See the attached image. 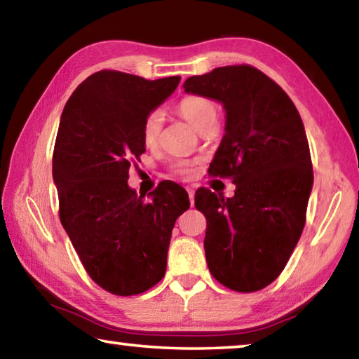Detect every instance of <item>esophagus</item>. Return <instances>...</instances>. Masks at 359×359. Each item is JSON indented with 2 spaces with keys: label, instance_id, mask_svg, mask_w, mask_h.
<instances>
[{
  "label": "esophagus",
  "instance_id": "obj_1",
  "mask_svg": "<svg viewBox=\"0 0 359 359\" xmlns=\"http://www.w3.org/2000/svg\"><path fill=\"white\" fill-rule=\"evenodd\" d=\"M187 193H188V198H190V203L193 204V201H194V190L191 187H187Z\"/></svg>",
  "mask_w": 359,
  "mask_h": 359
}]
</instances>
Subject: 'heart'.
<instances>
[{"label":"heart","instance_id":"1","mask_svg":"<svg viewBox=\"0 0 359 359\" xmlns=\"http://www.w3.org/2000/svg\"><path fill=\"white\" fill-rule=\"evenodd\" d=\"M179 114L190 123L194 130L201 128L205 121L217 118V104L205 96H185L177 106ZM158 133H160V115L156 112L149 114L142 123V141L147 147H151L156 142ZM194 163L191 161H177L172 166L174 174L177 175H191Z\"/></svg>","mask_w":359,"mask_h":359}]
</instances>
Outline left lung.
Wrapping results in <instances>:
<instances>
[{
	"instance_id": "obj_1",
	"label": "left lung",
	"mask_w": 359,
	"mask_h": 359,
	"mask_svg": "<svg viewBox=\"0 0 359 359\" xmlns=\"http://www.w3.org/2000/svg\"><path fill=\"white\" fill-rule=\"evenodd\" d=\"M184 88L226 111L209 172L233 180L234 196L194 193L208 220L209 271L239 293L263 290L282 274L306 224L313 171L301 115L280 85L250 65L188 77Z\"/></svg>"
}]
</instances>
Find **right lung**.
Instances as JSON below:
<instances>
[{
    "label": "right lung",
    "mask_w": 359,
    "mask_h": 359,
    "mask_svg": "<svg viewBox=\"0 0 359 359\" xmlns=\"http://www.w3.org/2000/svg\"><path fill=\"white\" fill-rule=\"evenodd\" d=\"M179 82L102 69L63 109L52 160L60 222L90 278L112 294L144 293L165 277L174 223L190 208L171 180L151 201L128 187L130 166L145 151L144 120Z\"/></svg>",
    "instance_id": "obj_1"
}]
</instances>
